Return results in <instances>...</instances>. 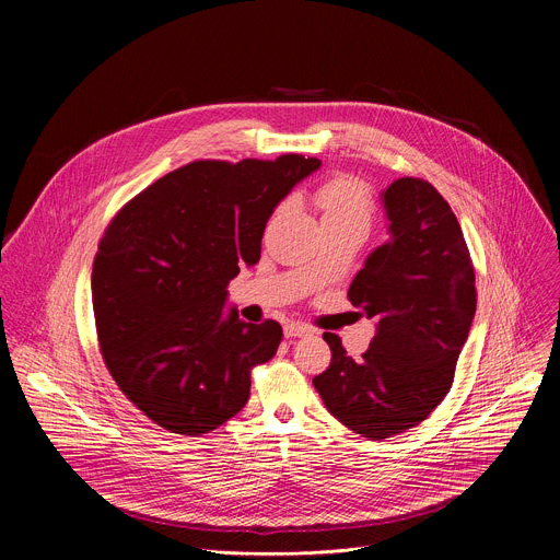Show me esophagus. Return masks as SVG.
Returning <instances> with one entry per match:
<instances>
[{
	"label": "esophagus",
	"mask_w": 560,
	"mask_h": 560,
	"mask_svg": "<svg viewBox=\"0 0 560 560\" xmlns=\"http://www.w3.org/2000/svg\"><path fill=\"white\" fill-rule=\"evenodd\" d=\"M283 335H285L288 339H296V337H307V335H312V330H310L307 326H303V324H288V326L283 328Z\"/></svg>",
	"instance_id": "34e87169"
}]
</instances>
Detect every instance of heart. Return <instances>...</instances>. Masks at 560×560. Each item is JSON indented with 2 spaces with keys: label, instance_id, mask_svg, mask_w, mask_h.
I'll return each instance as SVG.
<instances>
[{
  "label": "heart",
  "instance_id": "b5f03b06",
  "mask_svg": "<svg viewBox=\"0 0 560 560\" xmlns=\"http://www.w3.org/2000/svg\"><path fill=\"white\" fill-rule=\"evenodd\" d=\"M314 206L322 214L324 228H354L359 232H368L374 203L363 182L354 177H337L314 195Z\"/></svg>",
  "mask_w": 560,
  "mask_h": 560
}]
</instances>
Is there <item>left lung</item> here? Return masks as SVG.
I'll return each instance as SVG.
<instances>
[{
    "label": "left lung",
    "mask_w": 560,
    "mask_h": 560,
    "mask_svg": "<svg viewBox=\"0 0 560 560\" xmlns=\"http://www.w3.org/2000/svg\"><path fill=\"white\" fill-rule=\"evenodd\" d=\"M381 201L389 242L368 255L348 290L376 324L374 339L354 361L326 332L332 361L312 378L330 415L374 441L419 425L443 401L476 312L469 250L439 190L401 177Z\"/></svg>",
    "instance_id": "8db88e82"
}]
</instances>
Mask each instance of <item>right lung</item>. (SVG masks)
<instances>
[{
	"label": "right lung",
	"mask_w": 560,
	"mask_h": 560,
	"mask_svg": "<svg viewBox=\"0 0 560 560\" xmlns=\"http://www.w3.org/2000/svg\"><path fill=\"white\" fill-rule=\"evenodd\" d=\"M322 162L281 154L192 162L130 199L93 266L100 348L119 389L175 434L217 430L248 404L250 372L277 354V322L223 316L228 283L261 257L279 201Z\"/></svg>",
	"instance_id": "obj_1"
}]
</instances>
